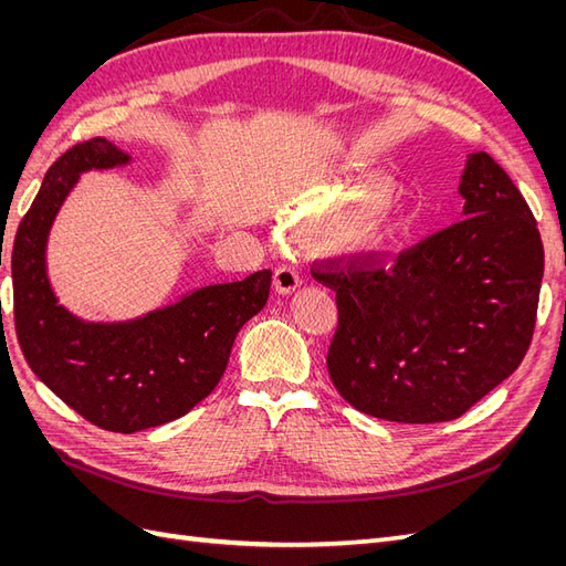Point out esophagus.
Returning <instances> with one entry per match:
<instances>
[{"label": "esophagus", "instance_id": "1", "mask_svg": "<svg viewBox=\"0 0 566 566\" xmlns=\"http://www.w3.org/2000/svg\"><path fill=\"white\" fill-rule=\"evenodd\" d=\"M300 273L290 266H279L273 271V287H276L279 295H290L300 287Z\"/></svg>", "mask_w": 566, "mask_h": 566}]
</instances>
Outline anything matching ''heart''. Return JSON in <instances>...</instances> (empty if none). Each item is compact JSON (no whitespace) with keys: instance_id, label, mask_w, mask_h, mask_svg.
I'll list each match as a JSON object with an SVG mask.
<instances>
[{"instance_id":"b5f03b06","label":"heart","mask_w":566,"mask_h":566,"mask_svg":"<svg viewBox=\"0 0 566 566\" xmlns=\"http://www.w3.org/2000/svg\"><path fill=\"white\" fill-rule=\"evenodd\" d=\"M391 193L385 179H354L318 186L304 196L295 217L304 224H331L333 241L347 250L375 252L389 243L391 219L382 202Z\"/></svg>"}]
</instances>
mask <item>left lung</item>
I'll list each match as a JSON object with an SVG mask.
<instances>
[{"label":"left lung","instance_id":"8db88e82","mask_svg":"<svg viewBox=\"0 0 566 566\" xmlns=\"http://www.w3.org/2000/svg\"><path fill=\"white\" fill-rule=\"evenodd\" d=\"M458 224L397 254L325 262L335 290L328 373L373 418L455 420L517 370L534 335L543 243L520 188L489 153L468 156Z\"/></svg>","mask_w":566,"mask_h":566}]
</instances>
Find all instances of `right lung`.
<instances>
[{
	"mask_svg": "<svg viewBox=\"0 0 566 566\" xmlns=\"http://www.w3.org/2000/svg\"><path fill=\"white\" fill-rule=\"evenodd\" d=\"M129 160L104 136L65 150L49 167L11 252L15 335L28 366L82 418L123 434L177 420L208 397L238 331L264 310L271 287L264 269L129 321H84L59 304L46 273L51 224L80 175Z\"/></svg>",
	"mask_w": 566,
	"mask_h": 566,
	"instance_id": "obj_1",
	"label": "right lung"
}]
</instances>
